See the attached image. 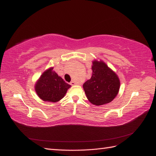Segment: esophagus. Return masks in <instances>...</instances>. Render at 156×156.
<instances>
[{"mask_svg": "<svg viewBox=\"0 0 156 156\" xmlns=\"http://www.w3.org/2000/svg\"><path fill=\"white\" fill-rule=\"evenodd\" d=\"M70 84H71L72 86H74V85L76 84V82H75L74 81H72V82H70Z\"/></svg>", "mask_w": 156, "mask_h": 156, "instance_id": "obj_1", "label": "esophagus"}]
</instances>
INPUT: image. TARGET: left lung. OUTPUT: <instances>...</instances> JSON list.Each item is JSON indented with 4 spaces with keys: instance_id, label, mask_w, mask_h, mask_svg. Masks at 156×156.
<instances>
[{
    "instance_id": "left-lung-1",
    "label": "left lung",
    "mask_w": 156,
    "mask_h": 156,
    "mask_svg": "<svg viewBox=\"0 0 156 156\" xmlns=\"http://www.w3.org/2000/svg\"><path fill=\"white\" fill-rule=\"evenodd\" d=\"M92 70L91 78L83 84L88 101L97 106L111 102L120 88L117 75L102 61L92 62Z\"/></svg>"
}]
</instances>
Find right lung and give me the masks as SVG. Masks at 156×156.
Wrapping results in <instances>:
<instances>
[{
	"label": "right lung",
	"instance_id": "add662e5",
	"mask_svg": "<svg viewBox=\"0 0 156 156\" xmlns=\"http://www.w3.org/2000/svg\"><path fill=\"white\" fill-rule=\"evenodd\" d=\"M50 68L40 76L35 86L39 97L44 101L55 102L64 98L71 86L63 80Z\"/></svg>",
	"mask_w": 156,
	"mask_h": 156
}]
</instances>
